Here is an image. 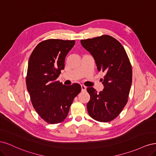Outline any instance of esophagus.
Listing matches in <instances>:
<instances>
[{
    "mask_svg": "<svg viewBox=\"0 0 156 156\" xmlns=\"http://www.w3.org/2000/svg\"><path fill=\"white\" fill-rule=\"evenodd\" d=\"M87 90V87L84 85H81V90L82 91H85Z\"/></svg>",
    "mask_w": 156,
    "mask_h": 156,
    "instance_id": "34e87169",
    "label": "esophagus"
}]
</instances>
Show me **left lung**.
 <instances>
[{"mask_svg":"<svg viewBox=\"0 0 156 156\" xmlns=\"http://www.w3.org/2000/svg\"><path fill=\"white\" fill-rule=\"evenodd\" d=\"M83 48L90 52L99 72L104 88L98 93L88 87L90 96L87 111L93 119L101 122L112 120L119 115L127 102L132 83V68L126 52L120 42L108 35L81 40Z\"/></svg>","mask_w":156,"mask_h":156,"instance_id":"8db88e82","label":"left lung"}]
</instances>
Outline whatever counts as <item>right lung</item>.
<instances>
[{
	"mask_svg": "<svg viewBox=\"0 0 156 156\" xmlns=\"http://www.w3.org/2000/svg\"><path fill=\"white\" fill-rule=\"evenodd\" d=\"M75 40L49 39L33 50L28 64L26 83L33 107L49 124L63 122L81 87L77 83L65 86L57 81L64 69L65 58Z\"/></svg>",
	"mask_w": 156,
	"mask_h": 156,
	"instance_id": "1",
	"label": "right lung"
}]
</instances>
